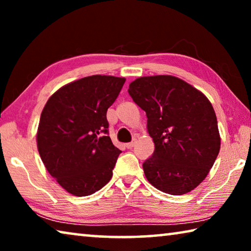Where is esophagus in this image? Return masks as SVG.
Listing matches in <instances>:
<instances>
[{"label":"esophagus","instance_id":"34e87169","mask_svg":"<svg viewBox=\"0 0 251 251\" xmlns=\"http://www.w3.org/2000/svg\"><path fill=\"white\" fill-rule=\"evenodd\" d=\"M135 143H136V141H135V139H134V141H131L130 143H127V144H126V147L128 148V150H130V148H133V147H134Z\"/></svg>","mask_w":251,"mask_h":251}]
</instances>
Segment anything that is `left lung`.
Instances as JSON below:
<instances>
[{
    "instance_id": "8db88e82",
    "label": "left lung",
    "mask_w": 251,
    "mask_h": 251,
    "mask_svg": "<svg viewBox=\"0 0 251 251\" xmlns=\"http://www.w3.org/2000/svg\"><path fill=\"white\" fill-rule=\"evenodd\" d=\"M131 99L147 116L155 144L143 164L160 192L184 195L201 184L220 150L217 117L207 97L175 76H145L129 84Z\"/></svg>"
}]
</instances>
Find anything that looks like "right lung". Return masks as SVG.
I'll return each instance as SVG.
<instances>
[{"instance_id": "right-lung-1", "label": "right lung", "mask_w": 251, "mask_h": 251, "mask_svg": "<svg viewBox=\"0 0 251 251\" xmlns=\"http://www.w3.org/2000/svg\"><path fill=\"white\" fill-rule=\"evenodd\" d=\"M125 80L87 76L59 88L44 106L37 150L50 175L74 196L96 193L113 176L122 151L110 141L106 113Z\"/></svg>"}]
</instances>
